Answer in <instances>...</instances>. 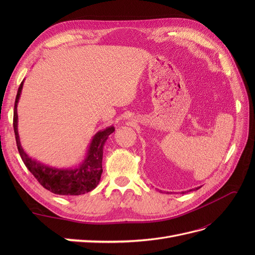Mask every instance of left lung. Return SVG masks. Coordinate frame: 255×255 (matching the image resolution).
Instances as JSON below:
<instances>
[{
  "instance_id": "left-lung-1",
  "label": "left lung",
  "mask_w": 255,
  "mask_h": 255,
  "mask_svg": "<svg viewBox=\"0 0 255 255\" xmlns=\"http://www.w3.org/2000/svg\"><path fill=\"white\" fill-rule=\"evenodd\" d=\"M200 187H196L195 189H189V190H187V191H182V194H185V192H189V191H192V190H198Z\"/></svg>"
}]
</instances>
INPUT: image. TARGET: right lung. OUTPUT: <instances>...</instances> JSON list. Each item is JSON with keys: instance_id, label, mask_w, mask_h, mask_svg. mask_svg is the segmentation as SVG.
<instances>
[{"instance_id": "add662e5", "label": "right lung", "mask_w": 255, "mask_h": 255, "mask_svg": "<svg viewBox=\"0 0 255 255\" xmlns=\"http://www.w3.org/2000/svg\"><path fill=\"white\" fill-rule=\"evenodd\" d=\"M23 83L24 80L19 86L13 110V130L16 135L18 151L23 163L37 181L53 194L60 196H79L95 189L101 180V174L103 172L102 159L104 144L109 139V136L115 130V128L113 126L107 127L95 134L89 144L86 156L75 168L52 167L29 157L28 154L22 148L18 132L17 107L21 97Z\"/></svg>"}]
</instances>
